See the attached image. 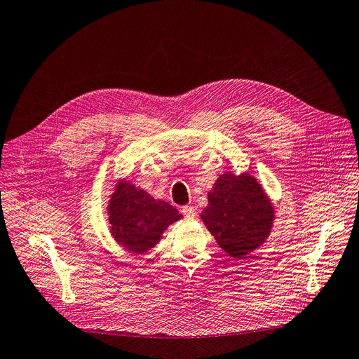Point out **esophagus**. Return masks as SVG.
<instances>
[{"mask_svg": "<svg viewBox=\"0 0 359 359\" xmlns=\"http://www.w3.org/2000/svg\"><path fill=\"white\" fill-rule=\"evenodd\" d=\"M181 212L187 217V218H194L196 217V208L192 205H184L181 208Z\"/></svg>", "mask_w": 359, "mask_h": 359, "instance_id": "esophagus-1", "label": "esophagus"}]
</instances>
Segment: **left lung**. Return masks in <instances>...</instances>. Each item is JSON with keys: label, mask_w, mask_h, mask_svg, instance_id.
Instances as JSON below:
<instances>
[{"label": "left lung", "mask_w": 359, "mask_h": 359, "mask_svg": "<svg viewBox=\"0 0 359 359\" xmlns=\"http://www.w3.org/2000/svg\"><path fill=\"white\" fill-rule=\"evenodd\" d=\"M201 219L227 255L244 259L269 237L274 210L255 177L226 172L208 192Z\"/></svg>", "instance_id": "obj_1"}]
</instances>
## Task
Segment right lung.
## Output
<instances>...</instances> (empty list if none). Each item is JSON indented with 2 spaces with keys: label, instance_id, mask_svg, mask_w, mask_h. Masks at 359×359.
<instances>
[{
  "label": "right lung",
  "instance_id": "1",
  "mask_svg": "<svg viewBox=\"0 0 359 359\" xmlns=\"http://www.w3.org/2000/svg\"><path fill=\"white\" fill-rule=\"evenodd\" d=\"M110 233L126 250L144 255L158 244L162 233L180 218L171 204L152 198L147 191L121 181L107 205Z\"/></svg>",
  "mask_w": 359,
  "mask_h": 359
}]
</instances>
